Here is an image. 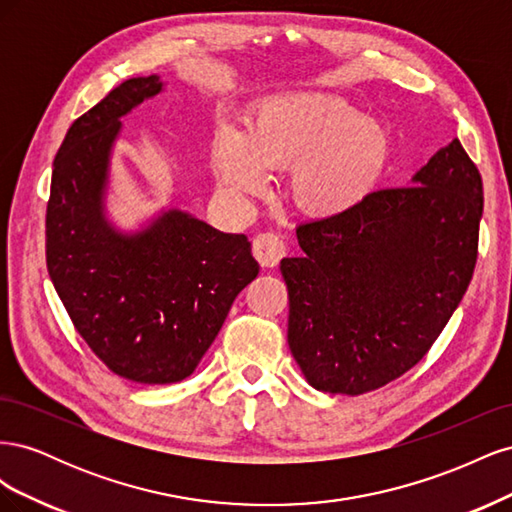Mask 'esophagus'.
<instances>
[{
    "mask_svg": "<svg viewBox=\"0 0 512 512\" xmlns=\"http://www.w3.org/2000/svg\"><path fill=\"white\" fill-rule=\"evenodd\" d=\"M252 252L262 267H275L286 254V245L273 232H260L252 243Z\"/></svg>",
    "mask_w": 512,
    "mask_h": 512,
    "instance_id": "1",
    "label": "esophagus"
}]
</instances>
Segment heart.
I'll list each match as a JSON object with an SVG mask.
<instances>
[{
    "instance_id": "1",
    "label": "heart",
    "mask_w": 512,
    "mask_h": 512,
    "mask_svg": "<svg viewBox=\"0 0 512 512\" xmlns=\"http://www.w3.org/2000/svg\"><path fill=\"white\" fill-rule=\"evenodd\" d=\"M391 158L393 138L382 123L320 96L277 98L260 108L252 132L224 123L211 143L213 173L228 198L262 194L271 166H282L290 168L294 205L320 218L363 205Z\"/></svg>"
}]
</instances>
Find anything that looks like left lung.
Returning a JSON list of instances; mask_svg holds the SVG:
<instances>
[{"instance_id":"1","label":"left lung","mask_w":512,"mask_h":512,"mask_svg":"<svg viewBox=\"0 0 512 512\" xmlns=\"http://www.w3.org/2000/svg\"><path fill=\"white\" fill-rule=\"evenodd\" d=\"M483 179L457 138L410 185L297 228L282 258L288 346L318 391L361 395L406 374L472 280Z\"/></svg>"}]
</instances>
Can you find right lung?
<instances>
[{"label": "right lung", "instance_id": "obj_1", "mask_svg": "<svg viewBox=\"0 0 512 512\" xmlns=\"http://www.w3.org/2000/svg\"><path fill=\"white\" fill-rule=\"evenodd\" d=\"M162 89L158 74L128 79L72 123L46 207V267L76 331L108 369L141 384L188 378L260 269L245 235L188 211L162 209L130 232L108 220L121 117Z\"/></svg>", "mask_w": 512, "mask_h": 512}]
</instances>
